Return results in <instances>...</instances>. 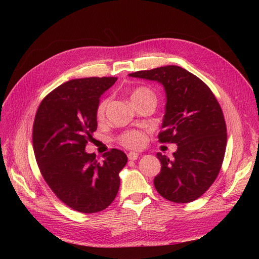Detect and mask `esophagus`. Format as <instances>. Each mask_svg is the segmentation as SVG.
Segmentation results:
<instances>
[{"instance_id":"34e87169","label":"esophagus","mask_w":259,"mask_h":259,"mask_svg":"<svg viewBox=\"0 0 259 259\" xmlns=\"http://www.w3.org/2000/svg\"><path fill=\"white\" fill-rule=\"evenodd\" d=\"M138 157H139V153H137V152H129L128 153V158H129V160H137V159H138Z\"/></svg>"}]
</instances>
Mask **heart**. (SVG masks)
<instances>
[{
	"label": "heart",
	"mask_w": 259,
	"mask_h": 259,
	"mask_svg": "<svg viewBox=\"0 0 259 259\" xmlns=\"http://www.w3.org/2000/svg\"><path fill=\"white\" fill-rule=\"evenodd\" d=\"M130 99L133 101L134 104H137L138 102L141 101H146V100H153L156 101V96L150 89L148 88H137V89L133 90L130 95ZM108 106V100L104 99L97 108V119L98 120H103L104 115H106V110ZM146 135L140 133V131L133 130V131H128V133H124L122 136L120 137V144L130 148V149H139V148L144 147L146 144Z\"/></svg>",
	"instance_id": "heart-1"
}]
</instances>
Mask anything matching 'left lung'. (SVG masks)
I'll use <instances>...</instances> for the list:
<instances>
[{
    "label": "left lung",
    "instance_id": "left-lung-1",
    "mask_svg": "<svg viewBox=\"0 0 259 259\" xmlns=\"http://www.w3.org/2000/svg\"><path fill=\"white\" fill-rule=\"evenodd\" d=\"M129 75L157 81L166 91V112L158 138L178 148L171 159L157 153L161 170L153 185L164 199L179 203L196 200L216 180L226 151V122L216 97L205 82L177 65Z\"/></svg>",
    "mask_w": 259,
    "mask_h": 259
}]
</instances>
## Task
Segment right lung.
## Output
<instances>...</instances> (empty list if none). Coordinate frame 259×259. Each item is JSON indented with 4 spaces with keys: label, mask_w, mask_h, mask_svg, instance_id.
Here are the masks:
<instances>
[{
    "label": "right lung",
    "mask_w": 259,
    "mask_h": 259,
    "mask_svg": "<svg viewBox=\"0 0 259 259\" xmlns=\"http://www.w3.org/2000/svg\"><path fill=\"white\" fill-rule=\"evenodd\" d=\"M117 78H84L59 85L43 99L33 123V149L46 183L75 211L106 209L118 194L119 172L128 158L119 149L103 153L102 162L85 152L97 130V108Z\"/></svg>",
    "instance_id": "add662e5"
}]
</instances>
